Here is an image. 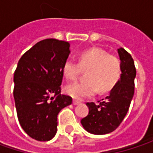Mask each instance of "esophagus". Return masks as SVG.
<instances>
[{
    "instance_id": "obj_1",
    "label": "esophagus",
    "mask_w": 153,
    "mask_h": 153,
    "mask_svg": "<svg viewBox=\"0 0 153 153\" xmlns=\"http://www.w3.org/2000/svg\"><path fill=\"white\" fill-rule=\"evenodd\" d=\"M73 104H74V105H79V104H80V102H79V101H78V100H74V101H73Z\"/></svg>"
}]
</instances>
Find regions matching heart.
<instances>
[{
  "instance_id": "heart-1",
  "label": "heart",
  "mask_w": 153,
  "mask_h": 153,
  "mask_svg": "<svg viewBox=\"0 0 153 153\" xmlns=\"http://www.w3.org/2000/svg\"><path fill=\"white\" fill-rule=\"evenodd\" d=\"M82 71H87L85 81L74 82L65 88V92L75 99L92 97L97 88L102 94L111 91L120 79L121 63L116 56L93 48L80 53L79 63L67 59L63 66V73L67 80L76 79Z\"/></svg>"
}]
</instances>
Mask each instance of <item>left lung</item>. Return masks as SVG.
Returning <instances> with one entry per match:
<instances>
[{
  "label": "left lung",
  "mask_w": 153,
  "mask_h": 153,
  "mask_svg": "<svg viewBox=\"0 0 153 153\" xmlns=\"http://www.w3.org/2000/svg\"><path fill=\"white\" fill-rule=\"evenodd\" d=\"M121 61V76L109 96L98 104L87 103L88 114L81 120L83 128L94 135L114 131L124 120L135 92L137 70L131 55L123 48L118 49Z\"/></svg>",
  "instance_id": "left-lung-1"
}]
</instances>
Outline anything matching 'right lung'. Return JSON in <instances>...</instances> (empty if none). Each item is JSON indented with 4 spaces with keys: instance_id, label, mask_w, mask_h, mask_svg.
<instances>
[{
    "instance_id": "1",
    "label": "right lung",
    "mask_w": 153,
    "mask_h": 153,
    "mask_svg": "<svg viewBox=\"0 0 153 153\" xmlns=\"http://www.w3.org/2000/svg\"><path fill=\"white\" fill-rule=\"evenodd\" d=\"M65 41L37 42L19 59L14 73V99L18 121L30 137L49 141L57 130V114L73 98L61 94L63 66L70 54Z\"/></svg>"
}]
</instances>
